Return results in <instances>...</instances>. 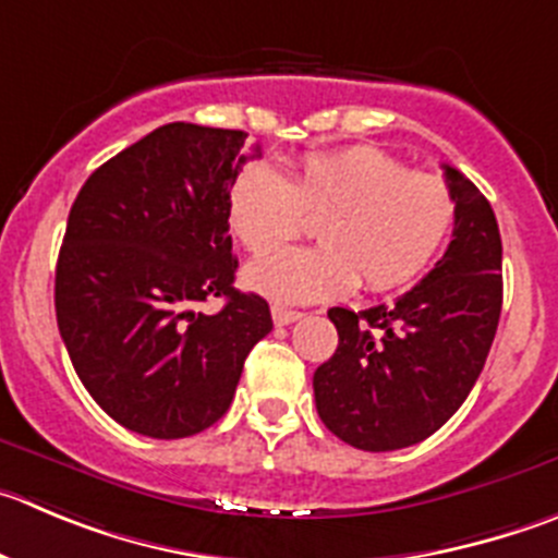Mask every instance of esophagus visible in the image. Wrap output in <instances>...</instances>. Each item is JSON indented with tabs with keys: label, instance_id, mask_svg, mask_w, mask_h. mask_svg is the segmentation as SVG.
<instances>
[{
	"label": "esophagus",
	"instance_id": "1",
	"mask_svg": "<svg viewBox=\"0 0 558 558\" xmlns=\"http://www.w3.org/2000/svg\"><path fill=\"white\" fill-rule=\"evenodd\" d=\"M270 315H274V323L276 326H290V323H295L301 317V312L295 310H288V306H279L274 304L270 306Z\"/></svg>",
	"mask_w": 558,
	"mask_h": 558
}]
</instances>
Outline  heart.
<instances>
[{
  "instance_id": "heart-1",
  "label": "heart",
  "mask_w": 558,
  "mask_h": 558,
  "mask_svg": "<svg viewBox=\"0 0 558 558\" xmlns=\"http://www.w3.org/2000/svg\"><path fill=\"white\" fill-rule=\"evenodd\" d=\"M317 247H291L246 268L254 293L279 304H315L353 293L405 288L429 268L454 227L447 180L408 169L369 145L306 153L288 174L268 161L243 169L227 194V221L246 252L278 247L298 234L303 214Z\"/></svg>"
}]
</instances>
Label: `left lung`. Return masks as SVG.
I'll list each match as a JSON object with an SVG mask.
<instances>
[{"label": "left lung", "mask_w": 558, "mask_h": 558, "mask_svg": "<svg viewBox=\"0 0 558 558\" xmlns=\"http://www.w3.org/2000/svg\"><path fill=\"white\" fill-rule=\"evenodd\" d=\"M454 196L449 248L395 304L333 306L339 344L315 369V402L339 441L395 452L452 418L480 378L501 317V235L480 189L444 163Z\"/></svg>", "instance_id": "left-lung-1"}]
</instances>
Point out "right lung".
<instances>
[{
    "instance_id": "right-lung-1",
    "label": "right lung",
    "mask_w": 558,
    "mask_h": 558,
    "mask_svg": "<svg viewBox=\"0 0 558 558\" xmlns=\"http://www.w3.org/2000/svg\"><path fill=\"white\" fill-rule=\"evenodd\" d=\"M248 134L169 123L95 169L68 216L54 306L84 389L114 422L189 438L219 422L248 350L274 328L232 288L227 194ZM225 298L216 316L196 313Z\"/></svg>"
}]
</instances>
